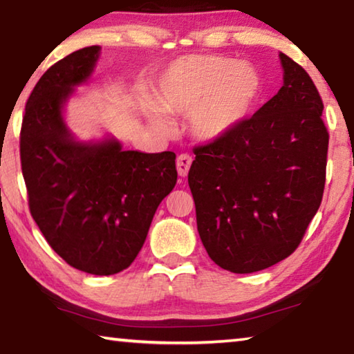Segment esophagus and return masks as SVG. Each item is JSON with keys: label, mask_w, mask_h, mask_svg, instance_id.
Listing matches in <instances>:
<instances>
[{"label": "esophagus", "mask_w": 354, "mask_h": 354, "mask_svg": "<svg viewBox=\"0 0 354 354\" xmlns=\"http://www.w3.org/2000/svg\"><path fill=\"white\" fill-rule=\"evenodd\" d=\"M192 165V157L189 154H181L178 156L176 159V168H178V175L179 176H187L189 173V168Z\"/></svg>", "instance_id": "esophagus-1"}]
</instances>
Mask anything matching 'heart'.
Returning <instances> with one entry per match:
<instances>
[{
    "instance_id": "obj_1",
    "label": "heart",
    "mask_w": 354,
    "mask_h": 354,
    "mask_svg": "<svg viewBox=\"0 0 354 354\" xmlns=\"http://www.w3.org/2000/svg\"><path fill=\"white\" fill-rule=\"evenodd\" d=\"M254 70L219 55H189L173 62L160 79V103L170 113H191L202 140H218L248 118L259 95ZM156 124L168 120L156 114Z\"/></svg>"
}]
</instances>
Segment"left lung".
Instances as JSON below:
<instances>
[{
  "label": "left lung",
  "instance_id": "obj_1",
  "mask_svg": "<svg viewBox=\"0 0 354 354\" xmlns=\"http://www.w3.org/2000/svg\"><path fill=\"white\" fill-rule=\"evenodd\" d=\"M279 59L278 93L227 135L195 146L187 176L205 250L234 273L291 256L323 200L329 146L323 100L299 63Z\"/></svg>",
  "mask_w": 354,
  "mask_h": 354
}]
</instances>
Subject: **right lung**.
Instances as JSON below:
<instances>
[{
    "label": "right lung",
    "mask_w": 354,
    "mask_h": 354,
    "mask_svg": "<svg viewBox=\"0 0 354 354\" xmlns=\"http://www.w3.org/2000/svg\"><path fill=\"white\" fill-rule=\"evenodd\" d=\"M100 47L52 65L25 104L20 162L35 223L57 254L92 275L130 267L160 202L175 187L176 154L124 151L119 141L79 143L62 109L91 77Z\"/></svg>",
    "instance_id": "obj_1"
}]
</instances>
